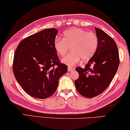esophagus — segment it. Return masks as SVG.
I'll return each instance as SVG.
<instances>
[{
    "label": "esophagus",
    "instance_id": "1",
    "mask_svg": "<svg viewBox=\"0 0 130 130\" xmlns=\"http://www.w3.org/2000/svg\"><path fill=\"white\" fill-rule=\"evenodd\" d=\"M68 72H72L73 70V68L71 67H68Z\"/></svg>",
    "mask_w": 130,
    "mask_h": 130
}]
</instances>
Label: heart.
Here are the masks:
<instances>
[{
  "label": "heart",
  "mask_w": 130,
  "mask_h": 130,
  "mask_svg": "<svg viewBox=\"0 0 130 130\" xmlns=\"http://www.w3.org/2000/svg\"><path fill=\"white\" fill-rule=\"evenodd\" d=\"M63 39L57 38L54 42L56 52L59 55L63 56L68 52L69 46L72 52L62 58V62L73 66L81 58L84 61L89 60L95 53L98 39L94 33L74 28L63 32Z\"/></svg>",
  "instance_id": "obj_1"
}]
</instances>
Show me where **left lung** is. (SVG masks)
Listing matches in <instances>:
<instances>
[{"instance_id":"1","label":"left lung","mask_w":130,"mask_h":130,"mask_svg":"<svg viewBox=\"0 0 130 130\" xmlns=\"http://www.w3.org/2000/svg\"><path fill=\"white\" fill-rule=\"evenodd\" d=\"M95 29L98 39L96 52L84 68L75 69L79 74L74 82L75 88L80 94L90 98L107 88L119 65L118 49L114 40L100 28ZM91 65L92 68H90Z\"/></svg>"}]
</instances>
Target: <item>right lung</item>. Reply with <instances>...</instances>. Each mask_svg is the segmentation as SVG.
I'll return each mask as SVG.
<instances>
[{"label":"right lung","mask_w":130,"mask_h":130,"mask_svg":"<svg viewBox=\"0 0 130 130\" xmlns=\"http://www.w3.org/2000/svg\"><path fill=\"white\" fill-rule=\"evenodd\" d=\"M58 33L49 28L21 41L14 55L13 71L16 81L32 97L45 99L55 93L60 78L68 67L59 62L54 46Z\"/></svg>","instance_id":"add662e5"}]
</instances>
